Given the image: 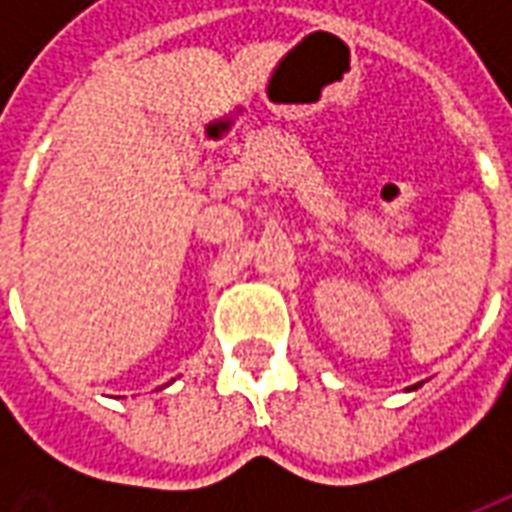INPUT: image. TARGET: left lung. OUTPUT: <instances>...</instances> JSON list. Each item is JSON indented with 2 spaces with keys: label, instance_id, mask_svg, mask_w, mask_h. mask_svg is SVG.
<instances>
[{
  "label": "left lung",
  "instance_id": "obj_1",
  "mask_svg": "<svg viewBox=\"0 0 512 512\" xmlns=\"http://www.w3.org/2000/svg\"><path fill=\"white\" fill-rule=\"evenodd\" d=\"M408 389H417V386H408Z\"/></svg>",
  "mask_w": 512,
  "mask_h": 512
}]
</instances>
